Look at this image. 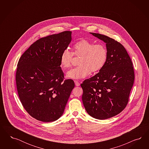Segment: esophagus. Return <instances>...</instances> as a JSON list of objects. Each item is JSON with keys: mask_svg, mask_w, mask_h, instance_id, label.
<instances>
[{"mask_svg": "<svg viewBox=\"0 0 149 149\" xmlns=\"http://www.w3.org/2000/svg\"><path fill=\"white\" fill-rule=\"evenodd\" d=\"M74 82H75V85L76 86H79L80 85V84L78 81H77V80H75Z\"/></svg>", "mask_w": 149, "mask_h": 149, "instance_id": "1", "label": "esophagus"}]
</instances>
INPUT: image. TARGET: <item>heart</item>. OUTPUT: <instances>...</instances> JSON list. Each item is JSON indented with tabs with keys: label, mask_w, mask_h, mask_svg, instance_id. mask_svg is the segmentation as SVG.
Instances as JSON below:
<instances>
[{
	"label": "heart",
	"mask_w": 149,
	"mask_h": 149,
	"mask_svg": "<svg viewBox=\"0 0 149 149\" xmlns=\"http://www.w3.org/2000/svg\"><path fill=\"white\" fill-rule=\"evenodd\" d=\"M72 53L68 49L63 51L60 56V65L64 69L70 67L72 54L80 56L78 65L69 70L66 77L80 79L88 76L90 72H97L104 67L108 57L107 48L102 44H95L91 41L82 39L77 42L72 47Z\"/></svg>",
	"instance_id": "1"
}]
</instances>
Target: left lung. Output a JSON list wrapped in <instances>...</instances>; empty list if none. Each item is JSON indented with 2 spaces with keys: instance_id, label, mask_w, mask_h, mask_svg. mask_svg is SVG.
<instances>
[{
  "instance_id": "obj_1",
  "label": "left lung",
  "mask_w": 149,
  "mask_h": 149,
  "mask_svg": "<svg viewBox=\"0 0 149 149\" xmlns=\"http://www.w3.org/2000/svg\"><path fill=\"white\" fill-rule=\"evenodd\" d=\"M106 44L108 57L99 72L81 84L82 100L87 113L98 120L115 116L125 108L134 80L131 58L117 41L90 33Z\"/></svg>"
}]
</instances>
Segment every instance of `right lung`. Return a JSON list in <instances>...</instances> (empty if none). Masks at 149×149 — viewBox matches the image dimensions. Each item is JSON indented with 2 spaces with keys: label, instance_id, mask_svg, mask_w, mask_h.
<instances>
[{
  "label": "right lung",
  "instance_id": "1",
  "mask_svg": "<svg viewBox=\"0 0 149 149\" xmlns=\"http://www.w3.org/2000/svg\"><path fill=\"white\" fill-rule=\"evenodd\" d=\"M72 32L42 38L19 59L16 75L18 96L23 107L42 122H53L63 115L75 84L63 81L60 56L72 41Z\"/></svg>",
  "mask_w": 149,
  "mask_h": 149
}]
</instances>
